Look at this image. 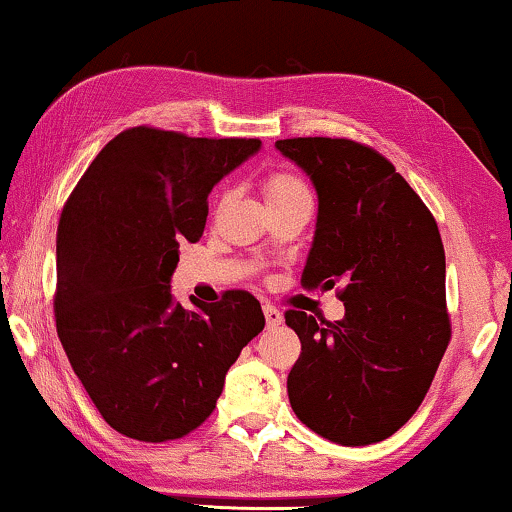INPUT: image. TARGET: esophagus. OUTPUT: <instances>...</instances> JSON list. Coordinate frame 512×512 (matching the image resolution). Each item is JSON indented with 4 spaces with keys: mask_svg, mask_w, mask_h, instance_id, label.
<instances>
[{
    "mask_svg": "<svg viewBox=\"0 0 512 512\" xmlns=\"http://www.w3.org/2000/svg\"><path fill=\"white\" fill-rule=\"evenodd\" d=\"M263 314H265V323H268V328H277V325H281V321H284L281 311L272 305H265Z\"/></svg>",
    "mask_w": 512,
    "mask_h": 512,
    "instance_id": "1",
    "label": "esophagus"
}]
</instances>
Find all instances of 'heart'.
<instances>
[{
  "label": "heart",
  "instance_id": "b5f03b06",
  "mask_svg": "<svg viewBox=\"0 0 512 512\" xmlns=\"http://www.w3.org/2000/svg\"><path fill=\"white\" fill-rule=\"evenodd\" d=\"M300 191H307L305 184L286 173L270 175L268 182H265V198H268V203L281 201V198L293 196V194H300Z\"/></svg>",
  "mask_w": 512,
  "mask_h": 512
}]
</instances>
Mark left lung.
<instances>
[{
  "mask_svg": "<svg viewBox=\"0 0 512 512\" xmlns=\"http://www.w3.org/2000/svg\"><path fill=\"white\" fill-rule=\"evenodd\" d=\"M274 147L318 196L302 284H342V321L286 311L302 353L288 374L295 416L323 439L369 446L425 399L450 342L439 226L409 182L372 147L288 138Z\"/></svg>",
  "mask_w": 512,
  "mask_h": 512,
  "instance_id": "left-lung-1",
  "label": "left lung"
}]
</instances>
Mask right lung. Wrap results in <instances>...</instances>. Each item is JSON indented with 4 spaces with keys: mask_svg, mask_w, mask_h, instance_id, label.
Returning a JSON list of instances; mask_svg holds the SVG:
<instances>
[{
    "mask_svg": "<svg viewBox=\"0 0 512 512\" xmlns=\"http://www.w3.org/2000/svg\"><path fill=\"white\" fill-rule=\"evenodd\" d=\"M258 138L133 127L80 177L57 228L55 321L73 372L110 427L138 441L189 434L265 316L247 291L184 309L170 293L180 244L196 242L214 184Z\"/></svg>",
    "mask_w": 512,
    "mask_h": 512,
    "instance_id": "right-lung-1",
    "label": "right lung"
}]
</instances>
